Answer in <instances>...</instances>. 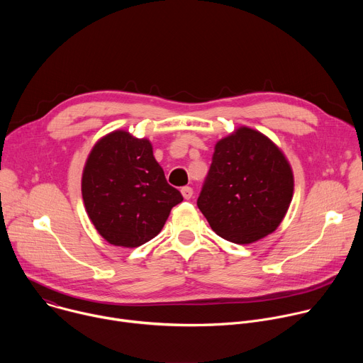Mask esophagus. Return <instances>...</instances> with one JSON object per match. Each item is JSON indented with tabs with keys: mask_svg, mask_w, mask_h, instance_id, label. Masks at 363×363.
Wrapping results in <instances>:
<instances>
[{
	"mask_svg": "<svg viewBox=\"0 0 363 363\" xmlns=\"http://www.w3.org/2000/svg\"><path fill=\"white\" fill-rule=\"evenodd\" d=\"M181 194H182V196H184L185 199H189V198H192L194 191H192L191 186H182V188H181Z\"/></svg>",
	"mask_w": 363,
	"mask_h": 363,
	"instance_id": "1",
	"label": "esophagus"
}]
</instances>
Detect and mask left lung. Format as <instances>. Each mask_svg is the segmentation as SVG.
Wrapping results in <instances>:
<instances>
[{"label": "left lung", "mask_w": 363, "mask_h": 363, "mask_svg": "<svg viewBox=\"0 0 363 363\" xmlns=\"http://www.w3.org/2000/svg\"><path fill=\"white\" fill-rule=\"evenodd\" d=\"M293 186L283 152L263 133L242 126L217 142L196 205L220 237L250 244L280 225Z\"/></svg>", "instance_id": "left-lung-1"}]
</instances>
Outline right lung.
<instances>
[{
    "instance_id": "1",
    "label": "right lung",
    "mask_w": 363,
    "mask_h": 363,
    "mask_svg": "<svg viewBox=\"0 0 363 363\" xmlns=\"http://www.w3.org/2000/svg\"><path fill=\"white\" fill-rule=\"evenodd\" d=\"M86 211L99 234L113 245L139 247L157 237L181 192L167 182L147 139L125 130L101 138L82 178Z\"/></svg>"
}]
</instances>
